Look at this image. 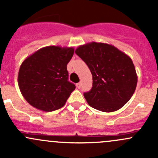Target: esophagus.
Returning a JSON list of instances; mask_svg holds the SVG:
<instances>
[{
    "mask_svg": "<svg viewBox=\"0 0 158 158\" xmlns=\"http://www.w3.org/2000/svg\"><path fill=\"white\" fill-rule=\"evenodd\" d=\"M81 86H82V84H81V82H79V83L76 84V87H77L78 89H80Z\"/></svg>",
    "mask_w": 158,
    "mask_h": 158,
    "instance_id": "34e87169",
    "label": "esophagus"
}]
</instances>
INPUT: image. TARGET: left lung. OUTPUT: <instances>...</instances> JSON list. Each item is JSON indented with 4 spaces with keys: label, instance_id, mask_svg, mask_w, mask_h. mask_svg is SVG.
<instances>
[{
    "label": "left lung",
    "instance_id": "obj_1",
    "mask_svg": "<svg viewBox=\"0 0 158 158\" xmlns=\"http://www.w3.org/2000/svg\"><path fill=\"white\" fill-rule=\"evenodd\" d=\"M75 52L88 66L92 75V88L84 93L91 107L104 112L120 109L130 100L138 83L131 59L115 47L91 42Z\"/></svg>",
    "mask_w": 158,
    "mask_h": 158
}]
</instances>
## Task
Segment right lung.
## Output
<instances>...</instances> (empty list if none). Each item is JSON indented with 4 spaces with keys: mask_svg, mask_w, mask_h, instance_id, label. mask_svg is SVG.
<instances>
[{
    "mask_svg": "<svg viewBox=\"0 0 158 158\" xmlns=\"http://www.w3.org/2000/svg\"><path fill=\"white\" fill-rule=\"evenodd\" d=\"M73 53V47L48 46L23 60L17 82L22 95L30 106L43 111H52L66 104L76 89L68 81L66 67Z\"/></svg>",
    "mask_w": 158,
    "mask_h": 158,
    "instance_id": "right-lung-1",
    "label": "right lung"
}]
</instances>
